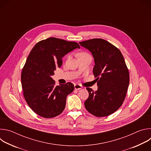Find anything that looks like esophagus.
Masks as SVG:
<instances>
[{"label":"esophagus","instance_id":"1","mask_svg":"<svg viewBox=\"0 0 151 151\" xmlns=\"http://www.w3.org/2000/svg\"><path fill=\"white\" fill-rule=\"evenodd\" d=\"M74 87H75V90H79V89H81L82 88V85H81L80 84H75Z\"/></svg>","mask_w":151,"mask_h":151}]
</instances>
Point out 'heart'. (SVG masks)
<instances>
[{
  "label": "heart",
  "instance_id": "obj_1",
  "mask_svg": "<svg viewBox=\"0 0 151 151\" xmlns=\"http://www.w3.org/2000/svg\"><path fill=\"white\" fill-rule=\"evenodd\" d=\"M87 54L86 52H81L79 55H81V54Z\"/></svg>",
  "mask_w": 151,
  "mask_h": 151
}]
</instances>
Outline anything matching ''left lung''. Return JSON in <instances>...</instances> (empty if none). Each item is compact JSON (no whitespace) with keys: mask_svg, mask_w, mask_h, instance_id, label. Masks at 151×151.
Listing matches in <instances>:
<instances>
[{"mask_svg":"<svg viewBox=\"0 0 151 151\" xmlns=\"http://www.w3.org/2000/svg\"><path fill=\"white\" fill-rule=\"evenodd\" d=\"M94 58L93 74L98 89L87 87L89 97L84 103L86 109L97 117L107 116L123 103L130 82V75L119 50L107 40L96 38L79 42Z\"/></svg>","mask_w":151,"mask_h":151,"instance_id":"8db88e82","label":"left lung"}]
</instances>
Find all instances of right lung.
Listing matches in <instances>:
<instances>
[{"label":"right lung","mask_w":151,"mask_h":151,"mask_svg":"<svg viewBox=\"0 0 151 151\" xmlns=\"http://www.w3.org/2000/svg\"><path fill=\"white\" fill-rule=\"evenodd\" d=\"M77 48H80L77 42L49 37L38 42L30 51L21 72V85L27 103L39 116L54 118L65 108L74 85H55L51 76L61 66L63 57Z\"/></svg>","instance_id":"obj_1"}]
</instances>
